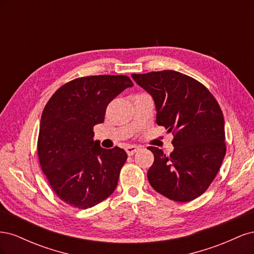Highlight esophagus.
I'll return each instance as SVG.
<instances>
[{
	"label": "esophagus",
	"instance_id": "34e87169",
	"mask_svg": "<svg viewBox=\"0 0 254 254\" xmlns=\"http://www.w3.org/2000/svg\"><path fill=\"white\" fill-rule=\"evenodd\" d=\"M139 149H140V148L137 147V146L129 145V146H127V147H126V152L128 153V156H132L133 153H135Z\"/></svg>",
	"mask_w": 254,
	"mask_h": 254
}]
</instances>
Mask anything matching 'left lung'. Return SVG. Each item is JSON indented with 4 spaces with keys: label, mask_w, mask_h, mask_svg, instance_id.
Listing matches in <instances>:
<instances>
[{
    "label": "left lung",
    "mask_w": 254,
    "mask_h": 254,
    "mask_svg": "<svg viewBox=\"0 0 254 254\" xmlns=\"http://www.w3.org/2000/svg\"><path fill=\"white\" fill-rule=\"evenodd\" d=\"M156 104L157 124L174 134L170 155L149 146L155 157L147 173L158 193L179 202L202 195L226 155L225 121L216 99L201 82L172 70L132 74Z\"/></svg>",
    "instance_id": "1"
}]
</instances>
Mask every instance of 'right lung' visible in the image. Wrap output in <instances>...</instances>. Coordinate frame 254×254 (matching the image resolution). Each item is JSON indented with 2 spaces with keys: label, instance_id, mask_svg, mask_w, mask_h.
Segmentation results:
<instances>
[{
  "label": "right lung",
  "instance_id": "add662e5",
  "mask_svg": "<svg viewBox=\"0 0 254 254\" xmlns=\"http://www.w3.org/2000/svg\"><path fill=\"white\" fill-rule=\"evenodd\" d=\"M133 82L126 75L79 77L60 87L45 105L38 136L41 170L58 198L86 210L108 198L127 160L124 149H105L93 127L107 106Z\"/></svg>",
  "mask_w": 254,
  "mask_h": 254
}]
</instances>
